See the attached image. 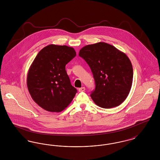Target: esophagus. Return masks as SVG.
<instances>
[{
    "instance_id": "obj_1",
    "label": "esophagus",
    "mask_w": 160,
    "mask_h": 160,
    "mask_svg": "<svg viewBox=\"0 0 160 160\" xmlns=\"http://www.w3.org/2000/svg\"><path fill=\"white\" fill-rule=\"evenodd\" d=\"M84 91H85V88L84 87H82V88H80L78 89V91L80 92H84Z\"/></svg>"
}]
</instances>
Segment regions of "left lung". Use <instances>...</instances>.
<instances>
[{"mask_svg": "<svg viewBox=\"0 0 160 160\" xmlns=\"http://www.w3.org/2000/svg\"><path fill=\"white\" fill-rule=\"evenodd\" d=\"M78 55L89 65L95 82L92 99L99 107L119 106L131 90L133 69L128 57L114 46L99 42L84 46Z\"/></svg>", "mask_w": 160, "mask_h": 160, "instance_id": "left-lung-1", "label": "left lung"}]
</instances>
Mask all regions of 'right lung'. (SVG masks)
<instances>
[{
  "label": "right lung",
  "mask_w": 160,
  "mask_h": 160,
  "mask_svg": "<svg viewBox=\"0 0 160 160\" xmlns=\"http://www.w3.org/2000/svg\"><path fill=\"white\" fill-rule=\"evenodd\" d=\"M76 56L72 47L50 44L43 48L33 61L27 76L32 98L43 109L61 112L76 95L65 65Z\"/></svg>",
  "instance_id": "right-lung-1"
}]
</instances>
